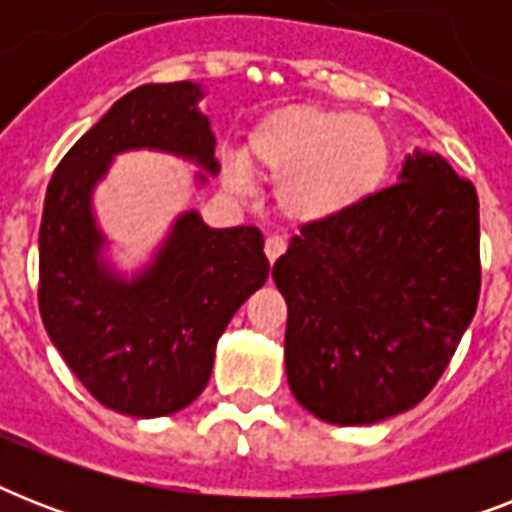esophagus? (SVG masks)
Here are the masks:
<instances>
[{
    "label": "esophagus",
    "instance_id": "esophagus-1",
    "mask_svg": "<svg viewBox=\"0 0 512 512\" xmlns=\"http://www.w3.org/2000/svg\"><path fill=\"white\" fill-rule=\"evenodd\" d=\"M284 249H287V241L281 239V236H268L265 239V257H268V263H276L284 255Z\"/></svg>",
    "mask_w": 512,
    "mask_h": 512
}]
</instances>
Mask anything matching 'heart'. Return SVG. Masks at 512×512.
Returning <instances> with one entry per match:
<instances>
[{
    "label": "heart",
    "instance_id": "heart-1",
    "mask_svg": "<svg viewBox=\"0 0 512 512\" xmlns=\"http://www.w3.org/2000/svg\"><path fill=\"white\" fill-rule=\"evenodd\" d=\"M244 162L276 183V207L289 223H327L361 207L388 180L393 146L380 124L353 111L292 103L252 127ZM236 193L249 191L241 164L228 170Z\"/></svg>",
    "mask_w": 512,
    "mask_h": 512
}]
</instances>
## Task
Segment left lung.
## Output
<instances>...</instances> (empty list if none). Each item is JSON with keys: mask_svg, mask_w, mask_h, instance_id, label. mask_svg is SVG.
<instances>
[{"mask_svg": "<svg viewBox=\"0 0 512 512\" xmlns=\"http://www.w3.org/2000/svg\"><path fill=\"white\" fill-rule=\"evenodd\" d=\"M478 193L438 154L396 185L300 228L273 263L295 398L332 425H372L428 396L476 316Z\"/></svg>", "mask_w": 512, "mask_h": 512, "instance_id": "1", "label": "left lung"}]
</instances>
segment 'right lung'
Instances as JSON below:
<instances>
[{
  "mask_svg": "<svg viewBox=\"0 0 512 512\" xmlns=\"http://www.w3.org/2000/svg\"><path fill=\"white\" fill-rule=\"evenodd\" d=\"M191 82L127 92L60 159L39 228V313L52 345L100 404L132 417L180 412L207 388L231 316L268 279L255 225L209 228L183 212L132 281L103 260L92 188L116 154L170 151L215 175V135ZM204 180V175H199Z\"/></svg>",
  "mask_w": 512,
  "mask_h": 512,
  "instance_id": "1",
  "label": "right lung"
}]
</instances>
